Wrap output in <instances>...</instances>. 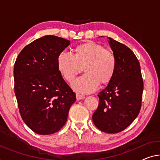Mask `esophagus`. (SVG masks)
I'll list each match as a JSON object with an SVG mask.
<instances>
[{
    "instance_id": "esophagus-1",
    "label": "esophagus",
    "mask_w": 160,
    "mask_h": 160,
    "mask_svg": "<svg viewBox=\"0 0 160 160\" xmlns=\"http://www.w3.org/2000/svg\"><path fill=\"white\" fill-rule=\"evenodd\" d=\"M76 97H77V100L83 99H84V98H85V97L83 95H81V94H78L76 95Z\"/></svg>"
}]
</instances>
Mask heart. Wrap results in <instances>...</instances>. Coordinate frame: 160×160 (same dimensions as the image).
Instances as JSON below:
<instances>
[{"label": "heart", "instance_id": "obj_1", "mask_svg": "<svg viewBox=\"0 0 160 160\" xmlns=\"http://www.w3.org/2000/svg\"><path fill=\"white\" fill-rule=\"evenodd\" d=\"M83 68L82 77L73 81L72 88L82 94H89L97 89L99 83H109L116 70V58L112 51L99 44L88 42L77 46L74 54L62 51L58 56V72L68 82H72Z\"/></svg>", "mask_w": 160, "mask_h": 160}]
</instances>
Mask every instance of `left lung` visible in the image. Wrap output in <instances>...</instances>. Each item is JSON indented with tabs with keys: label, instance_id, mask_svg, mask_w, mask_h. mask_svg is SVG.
Returning a JSON list of instances; mask_svg holds the SVG:
<instances>
[{
	"label": "left lung",
	"instance_id": "8db88e82",
	"mask_svg": "<svg viewBox=\"0 0 160 160\" xmlns=\"http://www.w3.org/2000/svg\"><path fill=\"white\" fill-rule=\"evenodd\" d=\"M109 43L116 58V70L101 92L99 106L92 116L101 131L114 134L124 130L138 116L144 83L139 62L131 49L112 38Z\"/></svg>",
	"mask_w": 160,
	"mask_h": 160
}]
</instances>
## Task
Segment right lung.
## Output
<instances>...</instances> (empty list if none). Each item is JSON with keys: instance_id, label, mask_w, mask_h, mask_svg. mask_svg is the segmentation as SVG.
Masks as SVG:
<instances>
[{"instance_id": "add662e5", "label": "right lung", "mask_w": 160, "mask_h": 160, "mask_svg": "<svg viewBox=\"0 0 160 160\" xmlns=\"http://www.w3.org/2000/svg\"><path fill=\"white\" fill-rule=\"evenodd\" d=\"M70 41L44 36L23 48L14 64V91L22 119L35 133L53 134L64 126L76 94L58 72V54Z\"/></svg>"}]
</instances>
